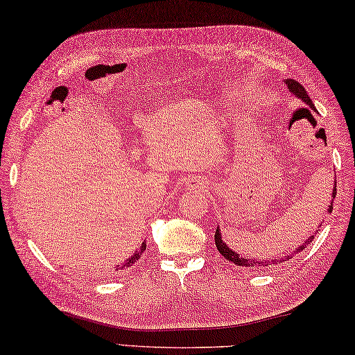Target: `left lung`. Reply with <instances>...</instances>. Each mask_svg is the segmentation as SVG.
Here are the masks:
<instances>
[{
	"label": "left lung",
	"instance_id": "1",
	"mask_svg": "<svg viewBox=\"0 0 355 355\" xmlns=\"http://www.w3.org/2000/svg\"><path fill=\"white\" fill-rule=\"evenodd\" d=\"M285 84H287V87L290 89V92L293 93V95H296L297 98H301L302 101L309 105V107H312V109L315 110V105H313V103H312V99L309 98L306 89H304V87H302L300 83H297V80H295V79H287V80H285ZM335 195H337V184H335L334 191H332V202H334ZM332 202H331V206H329V212H332ZM313 239H315V235H310V239H307L306 243L297 248V250H295V254L301 252V251L304 250V248H307L310 243H312ZM215 245H216V250L220 251L221 256H225V257L229 260V262H232V263H235L237 266H254V268H262V266H263V268H265V266H268V265L282 263V262H287L288 259H291V257L288 256V257H285V259L281 257V259L271 260V262H262V260L241 257V256H239L237 252H234L232 250H229L227 245L225 243V241L221 240V232H220L218 227H216V232H215Z\"/></svg>",
	"mask_w": 355,
	"mask_h": 355
}]
</instances>
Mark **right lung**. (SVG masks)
I'll use <instances>...</instances> for the list:
<instances>
[{"mask_svg": "<svg viewBox=\"0 0 355 355\" xmlns=\"http://www.w3.org/2000/svg\"><path fill=\"white\" fill-rule=\"evenodd\" d=\"M145 250H146V243H141V246L139 248V250H137V251L134 252V256H130V257L126 260V263H124V265L121 266V270H123V268H129V266H132V265L137 262V260L140 259L141 252L145 251Z\"/></svg>", "mask_w": 355, "mask_h": 355, "instance_id": "right-lung-1", "label": "right lung"}]
</instances>
